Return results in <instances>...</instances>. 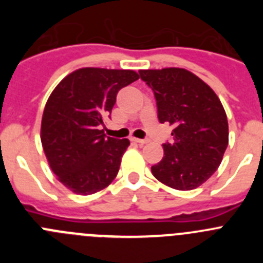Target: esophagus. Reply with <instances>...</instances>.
Segmentation results:
<instances>
[{"instance_id": "1", "label": "esophagus", "mask_w": 263, "mask_h": 263, "mask_svg": "<svg viewBox=\"0 0 263 263\" xmlns=\"http://www.w3.org/2000/svg\"><path fill=\"white\" fill-rule=\"evenodd\" d=\"M133 141L134 142L139 143V145H146V143L148 142L147 139H141V138H133Z\"/></svg>"}]
</instances>
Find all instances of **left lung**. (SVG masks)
I'll return each instance as SVG.
<instances>
[{
  "label": "left lung",
  "instance_id": "8db88e82",
  "mask_svg": "<svg viewBox=\"0 0 263 263\" xmlns=\"http://www.w3.org/2000/svg\"><path fill=\"white\" fill-rule=\"evenodd\" d=\"M139 76L154 92L160 124L174 126L173 141L163 143L164 157L152 167L153 175L180 191L199 187L215 174L228 147L221 101L187 69H143Z\"/></svg>",
  "mask_w": 263,
  "mask_h": 263
}]
</instances>
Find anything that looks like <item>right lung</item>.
Masks as SVG:
<instances>
[{"label":"right lung","instance_id":"obj_1","mask_svg":"<svg viewBox=\"0 0 263 263\" xmlns=\"http://www.w3.org/2000/svg\"><path fill=\"white\" fill-rule=\"evenodd\" d=\"M129 69L81 68L60 81L48 97L42 117L41 139L51 170L79 195H92L117 176L129 139L106 137L118 90L138 80Z\"/></svg>","mask_w":263,"mask_h":263}]
</instances>
